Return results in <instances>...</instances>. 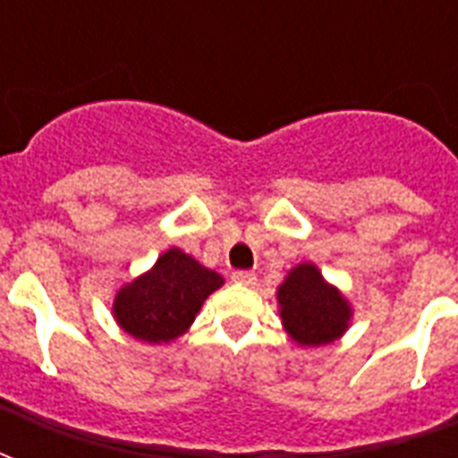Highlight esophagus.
<instances>
[{
  "label": "esophagus",
  "mask_w": 458,
  "mask_h": 458,
  "mask_svg": "<svg viewBox=\"0 0 458 458\" xmlns=\"http://www.w3.org/2000/svg\"><path fill=\"white\" fill-rule=\"evenodd\" d=\"M233 280H235L237 285H244V287H251L257 283V276L251 271H235L233 273Z\"/></svg>",
  "instance_id": "34e87169"
}]
</instances>
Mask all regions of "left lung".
<instances>
[{"label": "left lung", "instance_id": "obj_1", "mask_svg": "<svg viewBox=\"0 0 458 458\" xmlns=\"http://www.w3.org/2000/svg\"><path fill=\"white\" fill-rule=\"evenodd\" d=\"M278 306L283 327L301 347H320L342 337L354 313L313 264L294 266L287 273L278 287Z\"/></svg>", "mask_w": 458, "mask_h": 458}]
</instances>
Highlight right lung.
<instances>
[{
  "label": "right lung",
  "mask_w": 458,
  "mask_h": 458,
  "mask_svg": "<svg viewBox=\"0 0 458 458\" xmlns=\"http://www.w3.org/2000/svg\"><path fill=\"white\" fill-rule=\"evenodd\" d=\"M221 285L218 273L171 247L149 271L118 290L114 318L135 340L171 342L187 333L204 300Z\"/></svg>",
  "instance_id": "obj_1"
}]
</instances>
